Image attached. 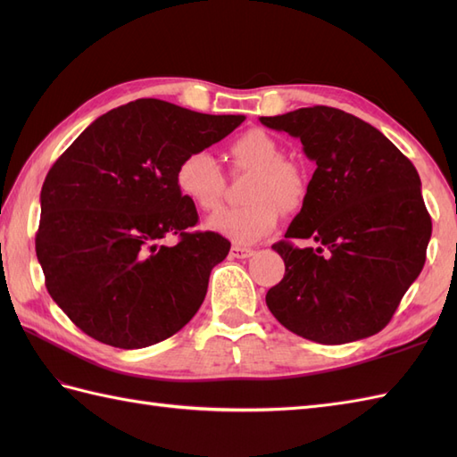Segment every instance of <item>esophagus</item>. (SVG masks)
<instances>
[{
	"label": "esophagus",
	"mask_w": 457,
	"mask_h": 457,
	"mask_svg": "<svg viewBox=\"0 0 457 457\" xmlns=\"http://www.w3.org/2000/svg\"><path fill=\"white\" fill-rule=\"evenodd\" d=\"M255 251L251 249V247H244V245H231V249H229V255L234 257V259H247V257H251L253 255Z\"/></svg>",
	"instance_id": "esophagus-1"
}]
</instances>
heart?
Segmentation results:
<instances>
[{"label": "heart", "instance_id": "1", "mask_svg": "<svg viewBox=\"0 0 457 457\" xmlns=\"http://www.w3.org/2000/svg\"><path fill=\"white\" fill-rule=\"evenodd\" d=\"M228 154L236 172H251L244 206L221 210L208 220V228L236 244L253 241L273 231L280 208L296 210L304 200L306 180L295 162L285 161V151L261 129H249L229 143ZM177 188L194 208L218 210L226 179L208 151H190L174 172Z\"/></svg>", "mask_w": 457, "mask_h": 457}]
</instances>
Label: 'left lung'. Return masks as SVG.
Instances as JSON below:
<instances>
[{
	"label": "left lung",
	"instance_id": "8db88e82",
	"mask_svg": "<svg viewBox=\"0 0 457 457\" xmlns=\"http://www.w3.org/2000/svg\"><path fill=\"white\" fill-rule=\"evenodd\" d=\"M261 123L300 139L316 162L288 239L273 245L285 277L269 288V310L318 344L381 332L420 275L432 236L414 164L373 125L328 105ZM290 238L311 245L296 248Z\"/></svg>",
	"mask_w": 457,
	"mask_h": 457
}]
</instances>
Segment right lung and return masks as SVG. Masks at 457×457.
<instances>
[{
    "instance_id": "add662e5",
    "label": "right lung",
    "mask_w": 457,
    "mask_h": 457,
    "mask_svg": "<svg viewBox=\"0 0 457 457\" xmlns=\"http://www.w3.org/2000/svg\"><path fill=\"white\" fill-rule=\"evenodd\" d=\"M245 115H208L162 100L120 105L88 125L48 170L35 237L48 295L84 334L121 349L187 326L229 253L216 231H188L198 212L174 172ZM177 235L174 246L162 239Z\"/></svg>"
}]
</instances>
